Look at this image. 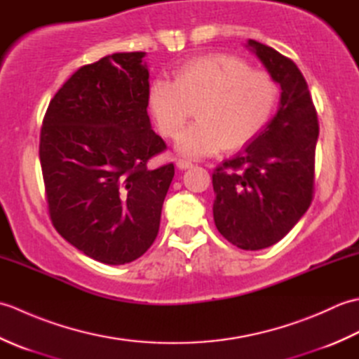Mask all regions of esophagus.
Listing matches in <instances>:
<instances>
[{
    "label": "esophagus",
    "instance_id": "1",
    "mask_svg": "<svg viewBox=\"0 0 359 359\" xmlns=\"http://www.w3.org/2000/svg\"><path fill=\"white\" fill-rule=\"evenodd\" d=\"M175 165H177L179 170H188V168L193 166V163L189 162V160H185V158H179L177 162H175Z\"/></svg>",
    "mask_w": 359,
    "mask_h": 359
}]
</instances>
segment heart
<instances>
[{
  "label": "heart",
  "mask_w": 359,
  "mask_h": 359,
  "mask_svg": "<svg viewBox=\"0 0 359 359\" xmlns=\"http://www.w3.org/2000/svg\"><path fill=\"white\" fill-rule=\"evenodd\" d=\"M278 102L279 86L270 74L228 53L194 58L175 69L172 83L156 80L148 89L149 112L166 137L177 134L197 108L199 121L175 142L188 157L243 148L271 120Z\"/></svg>",
  "instance_id": "obj_1"
}]
</instances>
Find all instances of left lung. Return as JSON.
Instances as JSON below:
<instances>
[{
	"instance_id": "1",
	"label": "left lung",
	"mask_w": 359,
	"mask_h": 359,
	"mask_svg": "<svg viewBox=\"0 0 359 359\" xmlns=\"http://www.w3.org/2000/svg\"><path fill=\"white\" fill-rule=\"evenodd\" d=\"M256 53L280 86L278 112L253 140L212 172V216L219 233L242 250L279 242L313 199L316 109L297 66L255 40Z\"/></svg>"
}]
</instances>
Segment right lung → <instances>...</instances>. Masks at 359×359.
Here are the masks:
<instances>
[{
	"mask_svg": "<svg viewBox=\"0 0 359 359\" xmlns=\"http://www.w3.org/2000/svg\"><path fill=\"white\" fill-rule=\"evenodd\" d=\"M144 52L86 65L53 95L40 134V162L55 230L109 265L135 261L156 241L174 165L149 170L166 149L151 129Z\"/></svg>",
	"mask_w": 359,
	"mask_h": 359,
	"instance_id": "add662e5",
	"label": "right lung"
}]
</instances>
